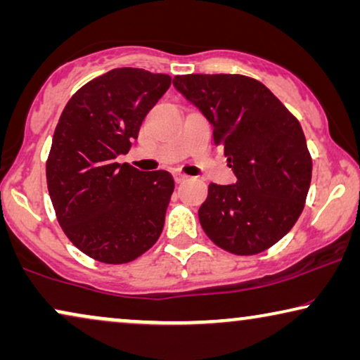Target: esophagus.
I'll return each instance as SVG.
<instances>
[{"label":"esophagus","mask_w":360,"mask_h":360,"mask_svg":"<svg viewBox=\"0 0 360 360\" xmlns=\"http://www.w3.org/2000/svg\"><path fill=\"white\" fill-rule=\"evenodd\" d=\"M174 179H175L176 184H181V181H185L186 179H188V176H186L185 174H180V172H175V174H174Z\"/></svg>","instance_id":"esophagus-1"}]
</instances>
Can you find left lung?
I'll list each match as a JSON object with an SVG mask.
<instances>
[{"label":"left lung","instance_id":"obj_1","mask_svg":"<svg viewBox=\"0 0 360 360\" xmlns=\"http://www.w3.org/2000/svg\"><path fill=\"white\" fill-rule=\"evenodd\" d=\"M174 86L213 126L234 185L208 186L198 210L206 236L236 255L264 252L302 214L311 155L297 117L262 83L244 75H176Z\"/></svg>","mask_w":360,"mask_h":360}]
</instances>
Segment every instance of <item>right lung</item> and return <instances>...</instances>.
<instances>
[{
  "mask_svg": "<svg viewBox=\"0 0 360 360\" xmlns=\"http://www.w3.org/2000/svg\"><path fill=\"white\" fill-rule=\"evenodd\" d=\"M172 78L115 68L63 108L47 159V188L72 244L105 264L131 262L157 243L175 184L169 172L117 164Z\"/></svg>",
  "mask_w": 360,
  "mask_h": 360,
  "instance_id": "right-lung-1",
  "label": "right lung"
}]
</instances>
